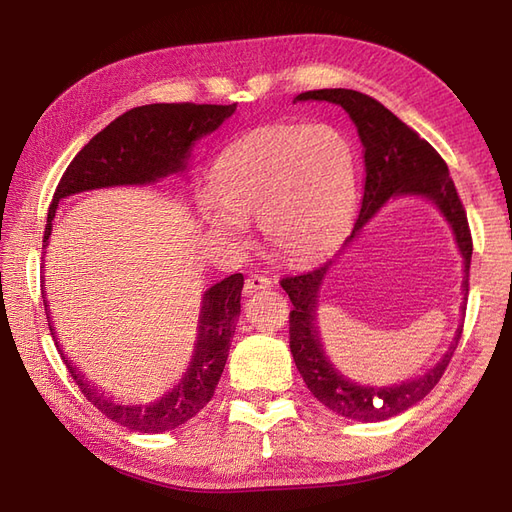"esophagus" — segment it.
<instances>
[{"mask_svg": "<svg viewBox=\"0 0 512 512\" xmlns=\"http://www.w3.org/2000/svg\"><path fill=\"white\" fill-rule=\"evenodd\" d=\"M273 286V282L269 280V277H265V275H250L245 280V284H243V292L245 294H254V292H258V290H269Z\"/></svg>", "mask_w": 512, "mask_h": 512, "instance_id": "obj_1", "label": "esophagus"}]
</instances>
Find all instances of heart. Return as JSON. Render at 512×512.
Wrapping results in <instances>:
<instances>
[{
	"label": "heart",
	"mask_w": 512,
	"mask_h": 512,
	"mask_svg": "<svg viewBox=\"0 0 512 512\" xmlns=\"http://www.w3.org/2000/svg\"><path fill=\"white\" fill-rule=\"evenodd\" d=\"M207 224L239 237L237 220H260L267 241L288 260L331 252L359 205V160L333 126L260 128L230 143L211 170Z\"/></svg>",
	"instance_id": "1"
}]
</instances>
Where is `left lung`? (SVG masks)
I'll return each instance as SVG.
<instances>
[{"label":"left lung","instance_id":"8db88e82","mask_svg":"<svg viewBox=\"0 0 512 512\" xmlns=\"http://www.w3.org/2000/svg\"><path fill=\"white\" fill-rule=\"evenodd\" d=\"M297 100H324L344 108L354 121L356 132L365 151V190L359 211V220L354 224L352 235L346 239L350 243L378 209L393 196H425L436 203L440 213L451 224L455 243L463 258V299H468V280L472 262V235L468 226L466 209L461 205L455 183L448 175V166L440 158L425 138L418 136L404 121L395 117L389 108L378 100L369 98L354 89H314L305 91L294 98ZM339 256V254H337ZM335 258L324 265L301 273L284 277L282 288L292 301L290 312V352L297 363L299 374L303 376L307 389L339 416L354 418L363 423H378L386 418L406 412L418 404L433 386H436L451 363V356L459 344L463 333V322L455 333V339L442 361L433 365L427 374L414 380H406L393 386H361L344 378L327 359L322 350L320 335L316 327L318 290L324 277L335 265ZM461 312H466L463 301Z\"/></svg>","mask_w":512,"mask_h":512}]
</instances>
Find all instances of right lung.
Returning a JSON list of instances; mask_svg holds the SVG:
<instances>
[{
	"instance_id": "1",
	"label": "right lung",
	"mask_w": 512,
	"mask_h": 512,
	"mask_svg": "<svg viewBox=\"0 0 512 512\" xmlns=\"http://www.w3.org/2000/svg\"><path fill=\"white\" fill-rule=\"evenodd\" d=\"M235 111L237 104H147L136 106L108 123L76 153L61 177L46 218L42 254H46L61 198L111 185H147L166 175L183 173L198 138L218 130ZM241 290L243 275L235 273L203 294L196 350L188 371L173 391L145 406L115 404L111 397L98 393L96 386H91L64 356L51 320L49 329L74 382L104 416L132 431L162 433L188 423L211 401L241 314Z\"/></svg>"
}]
</instances>
